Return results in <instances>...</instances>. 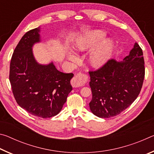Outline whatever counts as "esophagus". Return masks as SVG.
<instances>
[{
    "label": "esophagus",
    "mask_w": 154,
    "mask_h": 154,
    "mask_svg": "<svg viewBox=\"0 0 154 154\" xmlns=\"http://www.w3.org/2000/svg\"><path fill=\"white\" fill-rule=\"evenodd\" d=\"M71 85L73 88H79V87L83 86V78L81 76H79V75H77V76H75L71 81Z\"/></svg>",
    "instance_id": "34e87169"
}]
</instances>
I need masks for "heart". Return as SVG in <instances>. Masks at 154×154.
I'll use <instances>...</instances> for the list:
<instances>
[{
	"instance_id": "b5f03b06",
	"label": "heart",
	"mask_w": 154,
	"mask_h": 154,
	"mask_svg": "<svg viewBox=\"0 0 154 154\" xmlns=\"http://www.w3.org/2000/svg\"><path fill=\"white\" fill-rule=\"evenodd\" d=\"M105 36V33L102 30L90 31L81 38L75 45L76 49L79 51L87 50L95 46L90 51L88 58V61L93 67L103 66L111 56L113 43L110 39H105L101 42ZM69 58L72 61L76 60V57L72 54H69Z\"/></svg>"
}]
</instances>
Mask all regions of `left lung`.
Masks as SVG:
<instances>
[{
	"label": "left lung",
	"instance_id": "1",
	"mask_svg": "<svg viewBox=\"0 0 154 154\" xmlns=\"http://www.w3.org/2000/svg\"><path fill=\"white\" fill-rule=\"evenodd\" d=\"M144 63L142 49L135 43L122 62L111 59L97 71H90L92 113L98 118H109L128 107L141 90Z\"/></svg>",
	"mask_w": 154,
	"mask_h": 154
}]
</instances>
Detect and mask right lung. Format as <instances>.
I'll return each instance as SVG.
<instances>
[{"instance_id": "obj_1", "label": "right lung", "mask_w": 154, "mask_h": 154, "mask_svg": "<svg viewBox=\"0 0 154 154\" xmlns=\"http://www.w3.org/2000/svg\"><path fill=\"white\" fill-rule=\"evenodd\" d=\"M41 28L28 31L15 48L10 63L9 81L17 103L33 116L48 118L62 110L72 88V73L59 71L53 62L41 64L32 51L41 41Z\"/></svg>"}]
</instances>
